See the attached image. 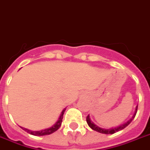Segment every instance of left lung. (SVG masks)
Returning a JSON list of instances; mask_svg holds the SVG:
<instances>
[{
	"label": "left lung",
	"mask_w": 150,
	"mask_h": 150,
	"mask_svg": "<svg viewBox=\"0 0 150 150\" xmlns=\"http://www.w3.org/2000/svg\"><path fill=\"white\" fill-rule=\"evenodd\" d=\"M137 109H138V106H136V112L134 113L133 116H132V117L129 120V121H127L124 124L121 125V126H117V127H115V128H112V129H103V128L98 127V126H97L96 125H95V124L91 121V119H90L89 118V115H88L87 117H86V121H87V123L88 125V126H89L92 129L96 131V132H100V133H104V134H113V133H115V132H119V131H120V130L123 129H125L128 125H129L130 122L132 121V119H134L135 116H136V112H137Z\"/></svg>",
	"instance_id": "8db88e82"
}]
</instances>
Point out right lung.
Segmentation results:
<instances>
[{
  "label": "right lung",
  "instance_id": "add662e5",
  "mask_svg": "<svg viewBox=\"0 0 150 150\" xmlns=\"http://www.w3.org/2000/svg\"><path fill=\"white\" fill-rule=\"evenodd\" d=\"M64 111H65V109L62 111V112L61 114L60 117L58 119V120L57 121L55 124H54V126H52V127L48 128V129H43V130H40V131H31V130L29 129H27L25 128H22L23 129L24 131H26L27 132H28L29 134H31L33 136H45V135H50L54 132L55 131L60 128L61 125H62V119H63V115H64Z\"/></svg>",
  "mask_w": 150,
  "mask_h": 150
}]
</instances>
